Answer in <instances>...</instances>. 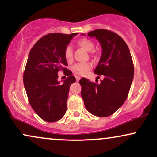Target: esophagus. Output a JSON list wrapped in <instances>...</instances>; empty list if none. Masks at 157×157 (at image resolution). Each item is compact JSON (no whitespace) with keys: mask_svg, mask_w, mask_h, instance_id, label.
<instances>
[{"mask_svg":"<svg viewBox=\"0 0 157 157\" xmlns=\"http://www.w3.org/2000/svg\"><path fill=\"white\" fill-rule=\"evenodd\" d=\"M76 79H77V82H78V81L80 80V77H79V76H76Z\"/></svg>","mask_w":157,"mask_h":157,"instance_id":"34e87169","label":"esophagus"}]
</instances>
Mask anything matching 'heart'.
I'll return each instance as SVG.
<instances>
[{
  "label": "heart",
  "instance_id": "1",
  "mask_svg": "<svg viewBox=\"0 0 157 157\" xmlns=\"http://www.w3.org/2000/svg\"><path fill=\"white\" fill-rule=\"evenodd\" d=\"M79 46L82 48H84L85 50L88 52H91V50L94 48V44L91 40H90L89 39H81L77 42ZM64 57L66 60L67 62H71L72 60L73 57V52H72V48L70 46H68L67 47L65 48L64 51ZM91 67V63L86 62V63H77L72 67V71L75 73L79 75H83L89 70Z\"/></svg>",
  "mask_w": 157,
  "mask_h": 157
}]
</instances>
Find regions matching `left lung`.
<instances>
[{
	"mask_svg": "<svg viewBox=\"0 0 157 157\" xmlns=\"http://www.w3.org/2000/svg\"><path fill=\"white\" fill-rule=\"evenodd\" d=\"M88 36L95 37L101 45V57L94 73L103 75L104 78L100 83H94L82 77L81 96L90 113L97 117H109L127 99L134 79L133 60L127 44L117 34L96 29L89 32Z\"/></svg>",
	"mask_w": 157,
	"mask_h": 157,
	"instance_id": "1",
	"label": "left lung"
}]
</instances>
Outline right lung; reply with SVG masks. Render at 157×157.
I'll use <instances>...</instances> for the list:
<instances>
[{"instance_id": "obj_1", "label": "right lung", "mask_w": 157, "mask_h": 157, "mask_svg": "<svg viewBox=\"0 0 157 157\" xmlns=\"http://www.w3.org/2000/svg\"><path fill=\"white\" fill-rule=\"evenodd\" d=\"M78 33H52L41 37L32 48L23 74V83L30 105L45 121L60 120L66 111L70 86L76 79L64 57L65 48ZM64 71L67 79L60 84L57 73Z\"/></svg>"}]
</instances>
